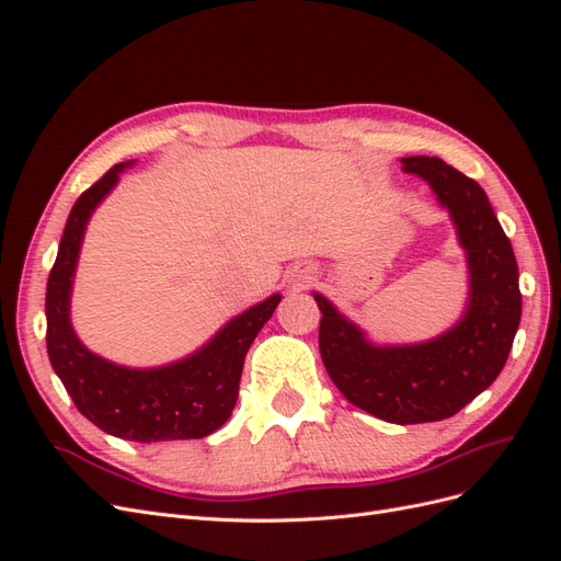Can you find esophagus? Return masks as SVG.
<instances>
[{"label": "esophagus", "instance_id": "34e87169", "mask_svg": "<svg viewBox=\"0 0 561 561\" xmlns=\"http://www.w3.org/2000/svg\"><path fill=\"white\" fill-rule=\"evenodd\" d=\"M301 283H307V280H304V278H301ZM301 283H299V285H301Z\"/></svg>", "mask_w": 561, "mask_h": 561}]
</instances>
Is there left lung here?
<instances>
[{
  "label": "left lung",
  "instance_id": "obj_1",
  "mask_svg": "<svg viewBox=\"0 0 561 561\" xmlns=\"http://www.w3.org/2000/svg\"><path fill=\"white\" fill-rule=\"evenodd\" d=\"M456 227L468 262V301L447 332L419 344H375L334 304L318 301V346L342 396L388 423H428L461 412L496 381L522 318L519 271L511 241L482 186L437 157H404Z\"/></svg>",
  "mask_w": 561,
  "mask_h": 561
}]
</instances>
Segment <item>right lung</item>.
<instances>
[{
  "label": "right lung",
  "mask_w": 561,
  "mask_h": 561,
  "mask_svg": "<svg viewBox=\"0 0 561 561\" xmlns=\"http://www.w3.org/2000/svg\"><path fill=\"white\" fill-rule=\"evenodd\" d=\"M130 163H116L83 192L67 217L58 257L46 285V348L54 371L77 410L100 431L130 443L198 439L231 416L239 398L245 353L280 295L254 304L198 351L161 367H124L100 358L77 336L70 299L83 233L95 208L114 190Z\"/></svg>",
  "instance_id": "right-lung-1"
}]
</instances>
